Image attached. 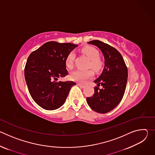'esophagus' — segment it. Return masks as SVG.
<instances>
[{"mask_svg":"<svg viewBox=\"0 0 155 155\" xmlns=\"http://www.w3.org/2000/svg\"><path fill=\"white\" fill-rule=\"evenodd\" d=\"M78 86H80V87H81V88H83V87H84V85H83V84H80V83H77V84Z\"/></svg>","mask_w":155,"mask_h":155,"instance_id":"34e87169","label":"esophagus"}]
</instances>
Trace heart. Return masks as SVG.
I'll list each match as a JSON object with an SVG mask.
<instances>
[{"label": "heart", "mask_w": 155, "mask_h": 155, "mask_svg": "<svg viewBox=\"0 0 155 155\" xmlns=\"http://www.w3.org/2000/svg\"><path fill=\"white\" fill-rule=\"evenodd\" d=\"M82 52L90 59L88 67L92 68L96 71H99L103 68V61L99 57V51L93 47L87 46L82 48ZM75 53L74 51L70 52L65 58V65L69 69H72L74 66V62L75 59ZM94 75V72L91 69L82 71L76 70L72 72L70 75L71 80L84 83L86 80L91 78Z\"/></svg>", "instance_id": "obj_1"}]
</instances>
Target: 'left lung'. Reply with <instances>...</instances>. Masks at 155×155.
<instances>
[{
    "instance_id": "8db88e82",
    "label": "left lung",
    "mask_w": 155,
    "mask_h": 155,
    "mask_svg": "<svg viewBox=\"0 0 155 155\" xmlns=\"http://www.w3.org/2000/svg\"><path fill=\"white\" fill-rule=\"evenodd\" d=\"M87 43L97 46L102 52L105 58L104 69L98 78L94 82V93L86 98L91 108L100 114H105L115 108L121 102L126 90L127 69L120 52L98 40H91ZM101 85L102 89L98 86Z\"/></svg>"
}]
</instances>
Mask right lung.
Masks as SVG:
<instances>
[{"label":"right lung","mask_w":155,"mask_h":155,"mask_svg":"<svg viewBox=\"0 0 155 155\" xmlns=\"http://www.w3.org/2000/svg\"><path fill=\"white\" fill-rule=\"evenodd\" d=\"M77 46L71 43L51 41L28 57L25 68V80L32 98L43 109L53 110L61 107L71 87L76 84L72 81L55 80L68 75L65 58Z\"/></svg>","instance_id":"right-lung-1"}]
</instances>
